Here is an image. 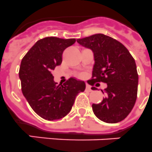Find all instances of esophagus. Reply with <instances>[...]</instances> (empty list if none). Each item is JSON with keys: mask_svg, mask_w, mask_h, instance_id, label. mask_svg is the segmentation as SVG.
<instances>
[{"mask_svg": "<svg viewBox=\"0 0 152 152\" xmlns=\"http://www.w3.org/2000/svg\"><path fill=\"white\" fill-rule=\"evenodd\" d=\"M86 90H87V91H90V92H91V91H92L91 86H90V85H88V84H86Z\"/></svg>", "mask_w": 152, "mask_h": 152, "instance_id": "34e87169", "label": "esophagus"}]
</instances>
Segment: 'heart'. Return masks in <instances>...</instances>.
Wrapping results in <instances>:
<instances>
[{
	"instance_id": "obj_1",
	"label": "heart",
	"mask_w": 152,
	"mask_h": 152,
	"mask_svg": "<svg viewBox=\"0 0 152 152\" xmlns=\"http://www.w3.org/2000/svg\"><path fill=\"white\" fill-rule=\"evenodd\" d=\"M79 76H80V77H83V74H80Z\"/></svg>"
}]
</instances>
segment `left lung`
<instances>
[{"instance_id": "8db88e82", "label": "left lung", "mask_w": 152, "mask_h": 152, "mask_svg": "<svg viewBox=\"0 0 152 152\" xmlns=\"http://www.w3.org/2000/svg\"><path fill=\"white\" fill-rule=\"evenodd\" d=\"M77 42L94 52L95 64L88 83L107 85L101 90L105 94L101 103L92 105L94 114L106 123L121 121L131 113L137 99L138 74L134 59L123 44L104 34L77 39Z\"/></svg>"}]
</instances>
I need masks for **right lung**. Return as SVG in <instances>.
I'll return each instance as SVG.
<instances>
[{
    "instance_id": "obj_1",
    "label": "right lung",
    "mask_w": 152,
    "mask_h": 152,
    "mask_svg": "<svg viewBox=\"0 0 152 152\" xmlns=\"http://www.w3.org/2000/svg\"><path fill=\"white\" fill-rule=\"evenodd\" d=\"M75 42V39L46 37L36 42L21 60V91L31 107L43 119L54 121L67 115L76 96L86 89L83 81L73 78L57 85L52 74L62 63L63 51Z\"/></svg>"
}]
</instances>
